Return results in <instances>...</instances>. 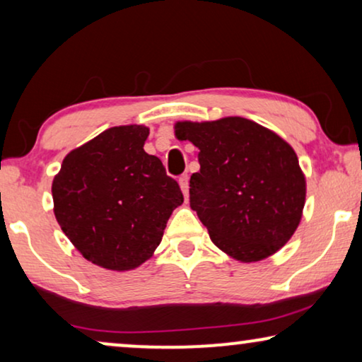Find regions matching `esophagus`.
Here are the masks:
<instances>
[{"instance_id":"obj_1","label":"esophagus","mask_w":362,"mask_h":362,"mask_svg":"<svg viewBox=\"0 0 362 362\" xmlns=\"http://www.w3.org/2000/svg\"><path fill=\"white\" fill-rule=\"evenodd\" d=\"M180 186H181V191L185 197L187 199V196H189V180H187V176H181L180 177Z\"/></svg>"}]
</instances>
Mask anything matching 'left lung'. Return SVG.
Returning a JSON list of instances; mask_svg holds the SVG:
<instances>
[{
  "label": "left lung",
  "instance_id": "left-lung-1",
  "mask_svg": "<svg viewBox=\"0 0 362 362\" xmlns=\"http://www.w3.org/2000/svg\"><path fill=\"white\" fill-rule=\"evenodd\" d=\"M199 150L189 204L216 247L250 264L274 255L300 226L306 177L288 141L242 117L175 123Z\"/></svg>",
  "mask_w": 362,
  "mask_h": 362
}]
</instances>
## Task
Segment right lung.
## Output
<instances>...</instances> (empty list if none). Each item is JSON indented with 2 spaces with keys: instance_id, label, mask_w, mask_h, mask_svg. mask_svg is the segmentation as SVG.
Wrapping results in <instances>:
<instances>
[{
  "instance_id": "right-lung-1",
  "label": "right lung",
  "mask_w": 362,
  "mask_h": 362,
  "mask_svg": "<svg viewBox=\"0 0 362 362\" xmlns=\"http://www.w3.org/2000/svg\"><path fill=\"white\" fill-rule=\"evenodd\" d=\"M150 128L120 125L74 148L52 181L54 216L83 259L127 272L150 259L185 197L160 158L143 150Z\"/></svg>"
}]
</instances>
